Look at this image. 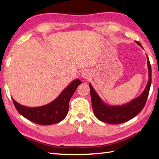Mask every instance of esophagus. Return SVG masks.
<instances>
[{"instance_id":"esophagus-1","label":"esophagus","mask_w":159,"mask_h":159,"mask_svg":"<svg viewBox=\"0 0 159 159\" xmlns=\"http://www.w3.org/2000/svg\"><path fill=\"white\" fill-rule=\"evenodd\" d=\"M89 76H90L89 71H88V70H83V71H82L81 76L83 78H84V79H86V78H88Z\"/></svg>"}]
</instances>
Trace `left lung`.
Listing matches in <instances>:
<instances>
[{
    "instance_id": "8db88e82",
    "label": "left lung",
    "mask_w": 159,
    "mask_h": 159,
    "mask_svg": "<svg viewBox=\"0 0 159 159\" xmlns=\"http://www.w3.org/2000/svg\"><path fill=\"white\" fill-rule=\"evenodd\" d=\"M136 43L142 48V45L138 41H136ZM147 66L149 69V80H148L146 88H144L140 95L128 103L120 106L108 105L102 101L100 97L94 90L92 85L89 83L93 112L99 120L110 123V124H119V123L128 121L131 118H134L144 108L147 97L149 95L151 83H152V68H151L149 60L147 55Z\"/></svg>"
}]
</instances>
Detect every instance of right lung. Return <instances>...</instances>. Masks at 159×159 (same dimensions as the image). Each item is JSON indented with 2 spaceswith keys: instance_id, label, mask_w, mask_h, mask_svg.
Masks as SVG:
<instances>
[{
  "instance_id": "right-lung-1",
  "label": "right lung",
  "mask_w": 159,
  "mask_h": 159,
  "mask_svg": "<svg viewBox=\"0 0 159 159\" xmlns=\"http://www.w3.org/2000/svg\"><path fill=\"white\" fill-rule=\"evenodd\" d=\"M80 84H81V81L79 79L74 80L55 100L41 107L23 106L12 99L16 109L24 117L36 124L52 125L65 118L69 111L70 99Z\"/></svg>"
}]
</instances>
